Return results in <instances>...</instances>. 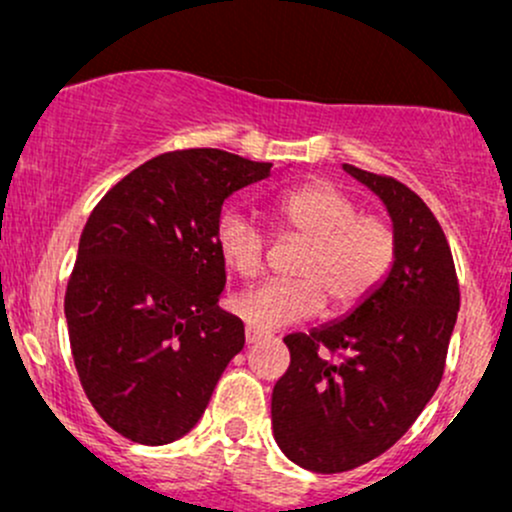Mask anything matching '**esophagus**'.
Masks as SVG:
<instances>
[{"instance_id":"esophagus-1","label":"esophagus","mask_w":512,"mask_h":512,"mask_svg":"<svg viewBox=\"0 0 512 512\" xmlns=\"http://www.w3.org/2000/svg\"><path fill=\"white\" fill-rule=\"evenodd\" d=\"M262 337H264L262 332L252 330V327H245V342H248V344H257V342H260Z\"/></svg>"}]
</instances>
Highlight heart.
Wrapping results in <instances>:
<instances>
[{"instance_id":"b5f03b06","label":"heart","mask_w":512,"mask_h":512,"mask_svg":"<svg viewBox=\"0 0 512 512\" xmlns=\"http://www.w3.org/2000/svg\"><path fill=\"white\" fill-rule=\"evenodd\" d=\"M281 236L301 240L289 281H264L238 293L231 308L257 332H274L317 315L322 305L351 310L378 289L397 260L395 223L361 214L349 192L327 180L293 187L274 202ZM221 262L240 279L262 272L267 238L236 209L221 211L214 226Z\"/></svg>"}]
</instances>
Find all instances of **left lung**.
Listing matches in <instances>:
<instances>
[{"label":"left lung","mask_w":512,"mask_h":512,"mask_svg":"<svg viewBox=\"0 0 512 512\" xmlns=\"http://www.w3.org/2000/svg\"><path fill=\"white\" fill-rule=\"evenodd\" d=\"M387 204L397 260L351 315L289 334L286 373L272 392V428L298 467L337 474L390 450L438 390L460 310L443 228L426 202L390 175L344 163Z\"/></svg>","instance_id":"left-lung-1"}]
</instances>
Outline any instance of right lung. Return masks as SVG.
I'll return each mask as SVG.
<instances>
[{
    "label": "right lung",
    "mask_w": 512,
    "mask_h": 512,
    "mask_svg": "<svg viewBox=\"0 0 512 512\" xmlns=\"http://www.w3.org/2000/svg\"><path fill=\"white\" fill-rule=\"evenodd\" d=\"M269 168L221 149L168 151L93 207L64 315L81 387L120 436L142 445L185 436L243 349V322L216 308L226 264L214 226L223 199Z\"/></svg>",
    "instance_id": "add662e5"
}]
</instances>
